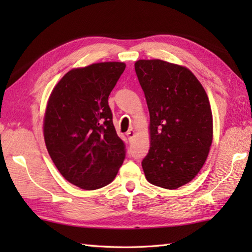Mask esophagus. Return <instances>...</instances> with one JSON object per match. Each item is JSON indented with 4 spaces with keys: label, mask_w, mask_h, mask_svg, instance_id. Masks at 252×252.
<instances>
[{
    "label": "esophagus",
    "mask_w": 252,
    "mask_h": 252,
    "mask_svg": "<svg viewBox=\"0 0 252 252\" xmlns=\"http://www.w3.org/2000/svg\"><path fill=\"white\" fill-rule=\"evenodd\" d=\"M134 134H135V131L133 130V129H130L129 131L126 132V136L129 137V140H131V138H132L133 136H134Z\"/></svg>",
    "instance_id": "esophagus-1"
}]
</instances>
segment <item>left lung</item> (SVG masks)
I'll return each instance as SVG.
<instances>
[{"instance_id": "obj_1", "label": "left lung", "mask_w": 252, "mask_h": 252, "mask_svg": "<svg viewBox=\"0 0 252 252\" xmlns=\"http://www.w3.org/2000/svg\"><path fill=\"white\" fill-rule=\"evenodd\" d=\"M134 66L151 118L144 173L153 185L175 189L194 179L208 157L213 134L210 103L189 69L160 60H141Z\"/></svg>"}]
</instances>
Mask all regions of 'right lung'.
<instances>
[{"label":"right lung","instance_id":"add662e5","mask_svg":"<svg viewBox=\"0 0 252 252\" xmlns=\"http://www.w3.org/2000/svg\"><path fill=\"white\" fill-rule=\"evenodd\" d=\"M125 63H92L72 69L53 89L47 101L45 145L61 174L80 189L109 184L126 158L108 105Z\"/></svg>","mask_w":252,"mask_h":252}]
</instances>
